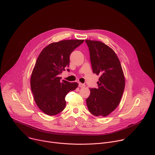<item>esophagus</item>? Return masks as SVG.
Listing matches in <instances>:
<instances>
[{
  "instance_id": "1",
  "label": "esophagus",
  "mask_w": 155,
  "mask_h": 155,
  "mask_svg": "<svg viewBox=\"0 0 155 155\" xmlns=\"http://www.w3.org/2000/svg\"><path fill=\"white\" fill-rule=\"evenodd\" d=\"M78 86H79L80 87H84L85 86V84H83V83H79Z\"/></svg>"
}]
</instances>
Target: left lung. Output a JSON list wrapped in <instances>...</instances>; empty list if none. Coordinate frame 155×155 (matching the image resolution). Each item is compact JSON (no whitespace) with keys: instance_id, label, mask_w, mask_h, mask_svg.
Here are the masks:
<instances>
[{"instance_id":"obj_1","label":"left lung","mask_w":155,"mask_h":155,"mask_svg":"<svg viewBox=\"0 0 155 155\" xmlns=\"http://www.w3.org/2000/svg\"><path fill=\"white\" fill-rule=\"evenodd\" d=\"M93 72L99 75L98 88H90L86 99L88 110L96 117H106L119 105L125 86L120 60L114 51L99 41L85 40Z\"/></svg>"}]
</instances>
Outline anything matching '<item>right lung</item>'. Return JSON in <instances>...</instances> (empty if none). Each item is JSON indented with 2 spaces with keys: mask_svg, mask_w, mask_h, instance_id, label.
Listing matches in <instances>:
<instances>
[{
  "mask_svg": "<svg viewBox=\"0 0 155 155\" xmlns=\"http://www.w3.org/2000/svg\"><path fill=\"white\" fill-rule=\"evenodd\" d=\"M84 40H67L52 43L40 53L31 77V87L38 108L53 116L64 109L67 94L78 84L61 80L59 77L69 67L70 55Z\"/></svg>",
  "mask_w": 155,
  "mask_h": 155,
  "instance_id": "obj_1",
  "label": "right lung"
}]
</instances>
